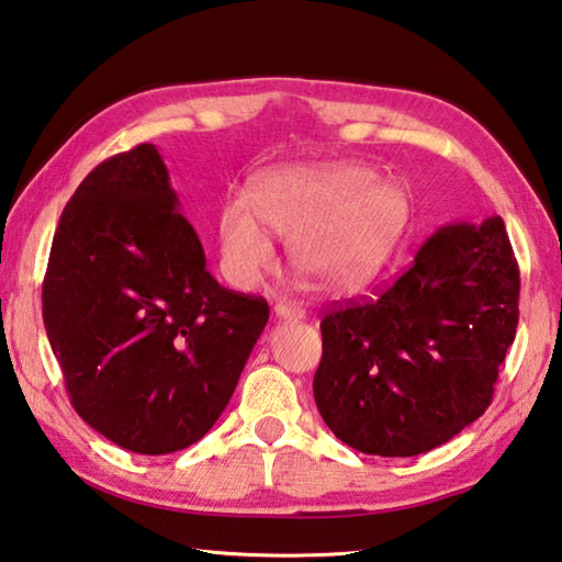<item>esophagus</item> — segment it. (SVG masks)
Instances as JSON below:
<instances>
[{
    "label": "esophagus",
    "mask_w": 562,
    "mask_h": 562,
    "mask_svg": "<svg viewBox=\"0 0 562 562\" xmlns=\"http://www.w3.org/2000/svg\"><path fill=\"white\" fill-rule=\"evenodd\" d=\"M273 315H277L279 321H285V323H299L305 317V311L299 308V305H293V303H277V305H273Z\"/></svg>",
    "instance_id": "esophagus-1"
}]
</instances>
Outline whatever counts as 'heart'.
Wrapping results in <instances>:
<instances>
[{"label": "heart", "instance_id": "heart-1", "mask_svg": "<svg viewBox=\"0 0 562 562\" xmlns=\"http://www.w3.org/2000/svg\"><path fill=\"white\" fill-rule=\"evenodd\" d=\"M251 205L220 213L222 267L237 285L257 283L277 263L267 227L291 245L299 279L317 293L362 289L384 269L411 217L406 190L359 164L279 166L251 183Z\"/></svg>", "mask_w": 562, "mask_h": 562}]
</instances>
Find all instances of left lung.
I'll use <instances>...</instances> for the list:
<instances>
[{
	"mask_svg": "<svg viewBox=\"0 0 562 562\" xmlns=\"http://www.w3.org/2000/svg\"><path fill=\"white\" fill-rule=\"evenodd\" d=\"M518 267L504 220L440 227L379 299L323 317L317 411L345 446L411 458L492 404L518 325Z\"/></svg>",
	"mask_w": 562,
	"mask_h": 562,
	"instance_id": "8db88e82",
	"label": "left lung"
}]
</instances>
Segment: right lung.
<instances>
[{
  "label": "right lung",
  "mask_w": 562,
  "mask_h": 562,
  "mask_svg": "<svg viewBox=\"0 0 562 562\" xmlns=\"http://www.w3.org/2000/svg\"><path fill=\"white\" fill-rule=\"evenodd\" d=\"M154 144L85 176L63 210L44 325L72 408L114 446H193L229 404L269 305L220 285Z\"/></svg>",
  "instance_id": "obj_1"
}]
</instances>
